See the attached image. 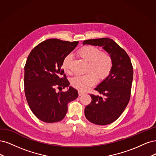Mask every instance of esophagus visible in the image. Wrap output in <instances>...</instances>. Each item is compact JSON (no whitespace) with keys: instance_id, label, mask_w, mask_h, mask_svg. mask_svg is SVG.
<instances>
[{"instance_id":"34e87169","label":"esophagus","mask_w":156,"mask_h":156,"mask_svg":"<svg viewBox=\"0 0 156 156\" xmlns=\"http://www.w3.org/2000/svg\"><path fill=\"white\" fill-rule=\"evenodd\" d=\"M85 93L82 91H78V95L79 96H82V95H83Z\"/></svg>"}]
</instances>
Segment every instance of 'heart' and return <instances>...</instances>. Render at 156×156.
<instances>
[{
    "label": "heart",
    "mask_w": 156,
    "mask_h": 156,
    "mask_svg": "<svg viewBox=\"0 0 156 156\" xmlns=\"http://www.w3.org/2000/svg\"><path fill=\"white\" fill-rule=\"evenodd\" d=\"M77 54L83 59L88 62L86 74L78 75L72 78L73 86L80 91H85L97 83L98 78L100 80L106 78L111 73L113 59L112 55L106 51H100V50L93 45H86L80 48ZM71 56L67 55L62 62L63 71L70 74L71 71Z\"/></svg>",
    "instance_id": "obj_1"
}]
</instances>
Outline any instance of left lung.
Masks as SVG:
<instances>
[{
	"mask_svg": "<svg viewBox=\"0 0 156 156\" xmlns=\"http://www.w3.org/2000/svg\"><path fill=\"white\" fill-rule=\"evenodd\" d=\"M83 44L102 47L113 58L111 73L94 89L102 96L90 94L91 102L84 111L85 117L92 123L111 124L120 116L129 101L133 75L131 60L126 52L112 39H88Z\"/></svg>",
	"mask_w": 156,
	"mask_h": 156,
	"instance_id": "obj_1",
	"label": "left lung"
}]
</instances>
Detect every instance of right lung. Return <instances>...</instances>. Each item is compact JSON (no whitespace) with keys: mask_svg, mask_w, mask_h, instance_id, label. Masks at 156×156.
<instances>
[{"mask_svg":"<svg viewBox=\"0 0 156 156\" xmlns=\"http://www.w3.org/2000/svg\"><path fill=\"white\" fill-rule=\"evenodd\" d=\"M78 44L49 39L35 47L28 55L24 66V93L31 111L41 121L62 120L67 112L68 103L78 96L72 87L62 91L70 84L62 69L63 60Z\"/></svg>","mask_w":156,"mask_h":156,"instance_id":"add662e5","label":"right lung"}]
</instances>
